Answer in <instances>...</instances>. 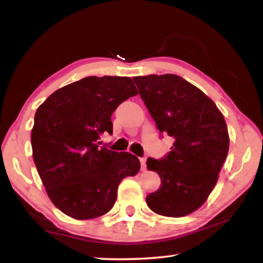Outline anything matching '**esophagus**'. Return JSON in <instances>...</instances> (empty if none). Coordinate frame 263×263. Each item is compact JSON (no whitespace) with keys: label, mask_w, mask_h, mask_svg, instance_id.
<instances>
[{"label":"esophagus","mask_w":263,"mask_h":263,"mask_svg":"<svg viewBox=\"0 0 263 263\" xmlns=\"http://www.w3.org/2000/svg\"><path fill=\"white\" fill-rule=\"evenodd\" d=\"M140 164H141V171H146V158H140Z\"/></svg>","instance_id":"34e87169"}]
</instances>
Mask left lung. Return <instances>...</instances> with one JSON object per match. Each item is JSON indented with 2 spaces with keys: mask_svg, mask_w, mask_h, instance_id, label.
Instances as JSON below:
<instances>
[{
  "mask_svg": "<svg viewBox=\"0 0 263 263\" xmlns=\"http://www.w3.org/2000/svg\"><path fill=\"white\" fill-rule=\"evenodd\" d=\"M133 81L158 130L174 138L164 158L147 159L161 185L146 203L161 216L189 215L206 201L228 157L225 119L212 100L179 75L153 74Z\"/></svg>",
  "mask_w": 263,
  "mask_h": 263,
  "instance_id": "left-lung-1",
  "label": "left lung"
}]
</instances>
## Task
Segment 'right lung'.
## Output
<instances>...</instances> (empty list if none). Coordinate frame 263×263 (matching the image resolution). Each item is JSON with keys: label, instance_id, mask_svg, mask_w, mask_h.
<instances>
[{"label": "right lung", "instance_id": "right-lung-1", "mask_svg": "<svg viewBox=\"0 0 263 263\" xmlns=\"http://www.w3.org/2000/svg\"><path fill=\"white\" fill-rule=\"evenodd\" d=\"M137 94L130 78L88 77L58 89L37 109L34 164L52 203L74 219L109 212L121 181L139 172L136 155L99 146L103 133H112L114 111Z\"/></svg>", "mask_w": 263, "mask_h": 263}]
</instances>
